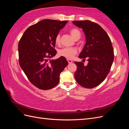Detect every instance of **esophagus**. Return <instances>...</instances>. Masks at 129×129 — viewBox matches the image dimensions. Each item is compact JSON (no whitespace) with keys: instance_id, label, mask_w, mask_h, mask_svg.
<instances>
[{"instance_id":"esophagus-1","label":"esophagus","mask_w":129,"mask_h":129,"mask_svg":"<svg viewBox=\"0 0 129 129\" xmlns=\"http://www.w3.org/2000/svg\"><path fill=\"white\" fill-rule=\"evenodd\" d=\"M67 61H68V62L69 64H70V63H72V62H73V60H71V59H67Z\"/></svg>"}]
</instances>
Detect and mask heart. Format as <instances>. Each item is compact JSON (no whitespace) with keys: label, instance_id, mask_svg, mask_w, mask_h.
Segmentation results:
<instances>
[{"label":"heart","instance_id":"obj_1","mask_svg":"<svg viewBox=\"0 0 129 129\" xmlns=\"http://www.w3.org/2000/svg\"><path fill=\"white\" fill-rule=\"evenodd\" d=\"M69 32L71 36L75 40H78L80 38L81 34L80 30L76 28H73L69 30ZM55 42L56 45L60 44V35L57 34L55 38ZM77 49L75 48L72 47H64L59 50L58 55L67 58H73L74 56L77 53Z\"/></svg>","mask_w":129,"mask_h":129}]
</instances>
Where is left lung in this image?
<instances>
[{
	"label": "left lung",
	"mask_w": 129,
	"mask_h": 129,
	"mask_svg": "<svg viewBox=\"0 0 129 129\" xmlns=\"http://www.w3.org/2000/svg\"><path fill=\"white\" fill-rule=\"evenodd\" d=\"M73 24L82 29L86 43L79 55L88 64L75 62L77 66L75 73L77 82L82 87L92 88L100 84L110 71L114 59V49L110 38L99 24L89 20L74 21Z\"/></svg>",
	"instance_id": "1"
}]
</instances>
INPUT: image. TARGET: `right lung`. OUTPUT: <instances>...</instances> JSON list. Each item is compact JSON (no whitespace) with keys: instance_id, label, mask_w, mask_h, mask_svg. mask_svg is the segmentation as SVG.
Instances as JSON below:
<instances>
[{"instance_id":"add662e5","label":"right lung","mask_w":129,"mask_h":129,"mask_svg":"<svg viewBox=\"0 0 129 129\" xmlns=\"http://www.w3.org/2000/svg\"><path fill=\"white\" fill-rule=\"evenodd\" d=\"M68 21L44 19L29 26L18 44L19 62L29 81L41 90L55 87L68 62L64 57L48 60L56 55L55 38Z\"/></svg>"}]
</instances>
